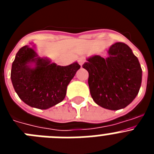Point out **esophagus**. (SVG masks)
<instances>
[{"instance_id": "obj_1", "label": "esophagus", "mask_w": 154, "mask_h": 154, "mask_svg": "<svg viewBox=\"0 0 154 154\" xmlns=\"http://www.w3.org/2000/svg\"><path fill=\"white\" fill-rule=\"evenodd\" d=\"M78 62H79V64L82 66V65H83V64L85 62V58H84V57H80V58H79Z\"/></svg>"}]
</instances>
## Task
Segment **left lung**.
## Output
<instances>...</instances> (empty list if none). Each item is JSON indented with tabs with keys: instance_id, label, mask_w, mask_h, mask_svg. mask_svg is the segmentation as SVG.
I'll return each instance as SVG.
<instances>
[{
	"instance_id": "8db88e82",
	"label": "left lung",
	"mask_w": 154,
	"mask_h": 154,
	"mask_svg": "<svg viewBox=\"0 0 154 154\" xmlns=\"http://www.w3.org/2000/svg\"><path fill=\"white\" fill-rule=\"evenodd\" d=\"M104 58L95 55L82 67L89 72L90 94L96 104L118 110L132 103L138 94L142 81V69L138 58L127 45L117 42Z\"/></svg>"
}]
</instances>
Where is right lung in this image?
<instances>
[{
  "mask_svg": "<svg viewBox=\"0 0 154 154\" xmlns=\"http://www.w3.org/2000/svg\"><path fill=\"white\" fill-rule=\"evenodd\" d=\"M35 62V68L28 65ZM77 62L60 66L41 58L29 45L23 46L12 63L11 78L14 90L24 103L31 107L46 109L62 102L76 72Z\"/></svg>",
  "mask_w": 154,
  "mask_h": 154,
  "instance_id": "add662e5",
  "label": "right lung"
}]
</instances>
